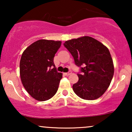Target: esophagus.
Returning <instances> with one entry per match:
<instances>
[{
	"mask_svg": "<svg viewBox=\"0 0 132 132\" xmlns=\"http://www.w3.org/2000/svg\"><path fill=\"white\" fill-rule=\"evenodd\" d=\"M71 73H72V72H71V71H69V72H64V75L65 76H69Z\"/></svg>",
	"mask_w": 132,
	"mask_h": 132,
	"instance_id": "obj_1",
	"label": "esophagus"
}]
</instances>
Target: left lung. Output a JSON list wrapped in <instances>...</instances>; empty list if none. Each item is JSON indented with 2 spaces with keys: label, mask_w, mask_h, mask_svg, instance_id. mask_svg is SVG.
Returning <instances> with one entry per match:
<instances>
[{
  "label": "left lung",
  "mask_w": 132,
  "mask_h": 132,
  "mask_svg": "<svg viewBox=\"0 0 132 132\" xmlns=\"http://www.w3.org/2000/svg\"><path fill=\"white\" fill-rule=\"evenodd\" d=\"M75 64L81 68L79 80L72 89L85 100H95L104 94L112 79L114 67L108 48L93 38L80 37L65 42ZM84 65V67H81Z\"/></svg>",
  "instance_id": "obj_1"
}]
</instances>
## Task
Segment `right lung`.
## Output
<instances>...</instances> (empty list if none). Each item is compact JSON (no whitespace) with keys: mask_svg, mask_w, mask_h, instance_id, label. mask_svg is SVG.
<instances>
[{"mask_svg":"<svg viewBox=\"0 0 132 132\" xmlns=\"http://www.w3.org/2000/svg\"><path fill=\"white\" fill-rule=\"evenodd\" d=\"M61 45L60 41L39 40L23 52L20 62L21 81L37 101L51 99L58 89L63 75L57 71L53 60Z\"/></svg>","mask_w":132,"mask_h":132,"instance_id":"right-lung-1","label":"right lung"}]
</instances>
